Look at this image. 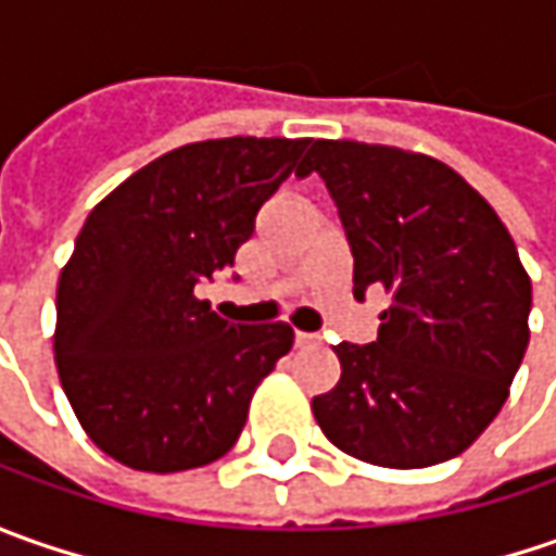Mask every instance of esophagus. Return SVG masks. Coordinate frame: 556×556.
<instances>
[{
    "label": "esophagus",
    "instance_id": "obj_1",
    "mask_svg": "<svg viewBox=\"0 0 556 556\" xmlns=\"http://www.w3.org/2000/svg\"><path fill=\"white\" fill-rule=\"evenodd\" d=\"M293 343H296V346H315V343H318V337H315V333L296 331V337H293Z\"/></svg>",
    "mask_w": 556,
    "mask_h": 556
}]
</instances>
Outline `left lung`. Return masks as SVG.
I'll use <instances>...</instances> for the list:
<instances>
[{
  "label": "left lung",
  "instance_id": "1",
  "mask_svg": "<svg viewBox=\"0 0 556 556\" xmlns=\"http://www.w3.org/2000/svg\"><path fill=\"white\" fill-rule=\"evenodd\" d=\"M353 250V293H390L374 343H337L340 380L312 399L333 445L377 467L455 458L502 412L529 346L532 285L514 238L445 163L387 144L312 141Z\"/></svg>",
  "mask_w": 556,
  "mask_h": 556
}]
</instances>
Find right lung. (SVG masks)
Here are the masks:
<instances>
[{
  "label": "right lung",
  "mask_w": 556,
  "mask_h": 556,
  "mask_svg": "<svg viewBox=\"0 0 556 556\" xmlns=\"http://www.w3.org/2000/svg\"><path fill=\"white\" fill-rule=\"evenodd\" d=\"M309 139L194 141L98 203L58 281L54 365L83 430L144 473L223 458L253 390L293 346L278 325H231L198 285L235 266L260 206Z\"/></svg>",
  "instance_id": "1"
}]
</instances>
